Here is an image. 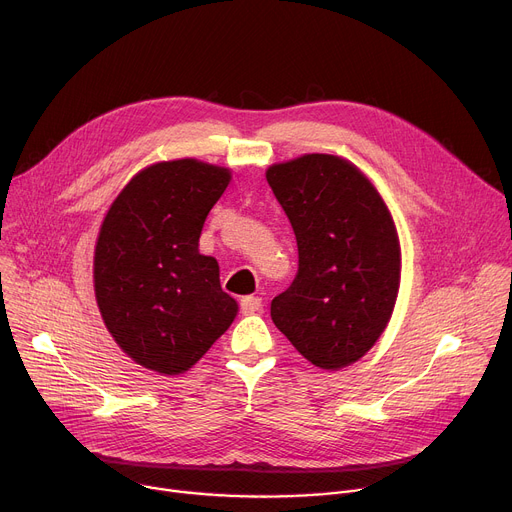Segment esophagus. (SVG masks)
<instances>
[{"instance_id": "esophagus-1", "label": "esophagus", "mask_w": 512, "mask_h": 512, "mask_svg": "<svg viewBox=\"0 0 512 512\" xmlns=\"http://www.w3.org/2000/svg\"><path fill=\"white\" fill-rule=\"evenodd\" d=\"M261 306H263V302H261L259 296H243L241 298V312L243 314H255V312L261 310Z\"/></svg>"}]
</instances>
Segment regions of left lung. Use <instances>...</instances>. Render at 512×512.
<instances>
[{
	"label": "left lung",
	"instance_id": "8db88e82",
	"mask_svg": "<svg viewBox=\"0 0 512 512\" xmlns=\"http://www.w3.org/2000/svg\"><path fill=\"white\" fill-rule=\"evenodd\" d=\"M298 243V273L271 320L310 363L341 369L384 333L400 286L392 216L349 161L304 155L267 169Z\"/></svg>",
	"mask_w": 512,
	"mask_h": 512
}]
</instances>
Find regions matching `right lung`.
Wrapping results in <instances>:
<instances>
[{"label":"right lung","instance_id":"1","mask_svg":"<svg viewBox=\"0 0 512 512\" xmlns=\"http://www.w3.org/2000/svg\"><path fill=\"white\" fill-rule=\"evenodd\" d=\"M230 173L196 159L143 169L108 210L94 257L96 300L116 343L147 369H190L237 316L218 263L198 251Z\"/></svg>","mask_w":512,"mask_h":512}]
</instances>
